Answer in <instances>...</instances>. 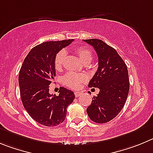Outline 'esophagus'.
Instances as JSON below:
<instances>
[{
  "instance_id": "esophagus-1",
  "label": "esophagus",
  "mask_w": 153,
  "mask_h": 153,
  "mask_svg": "<svg viewBox=\"0 0 153 153\" xmlns=\"http://www.w3.org/2000/svg\"><path fill=\"white\" fill-rule=\"evenodd\" d=\"M82 94V92H81V91H75V95L76 97H79V96H81Z\"/></svg>"
}]
</instances>
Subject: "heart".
<instances>
[{"mask_svg":"<svg viewBox=\"0 0 153 153\" xmlns=\"http://www.w3.org/2000/svg\"><path fill=\"white\" fill-rule=\"evenodd\" d=\"M75 53L80 59V60L84 63H89L92 60V53L89 49L85 46H78L75 49ZM65 52L60 51L56 54L54 59V66L57 71L62 69L64 65L65 59ZM87 79L86 75L82 73H75V72H68L62 78V82L64 85L71 88H78L83 82Z\"/></svg>","mask_w":153,"mask_h":153,"instance_id":"1","label":"heart"}]
</instances>
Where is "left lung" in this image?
<instances>
[{
  "label": "left lung",
  "instance_id": "obj_1",
  "mask_svg": "<svg viewBox=\"0 0 153 153\" xmlns=\"http://www.w3.org/2000/svg\"><path fill=\"white\" fill-rule=\"evenodd\" d=\"M98 56V68L89 82V88L100 89L87 108L89 118L97 123L109 122L117 116L126 103L130 82L123 59L115 49L97 39H84Z\"/></svg>",
  "mask_w": 153,
  "mask_h": 153
}]
</instances>
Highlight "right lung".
Returning <instances> with one entry per match:
<instances>
[{"instance_id": "add662e5", "label": "right lung", "mask_w": 153, "mask_h": 153, "mask_svg": "<svg viewBox=\"0 0 153 153\" xmlns=\"http://www.w3.org/2000/svg\"><path fill=\"white\" fill-rule=\"evenodd\" d=\"M73 39L45 42L35 46L25 58L19 73L22 103L30 116L46 126L60 124L66 117L67 107L75 99L71 91L61 87L59 94H49L56 76L54 59L62 48Z\"/></svg>"}]
</instances>
